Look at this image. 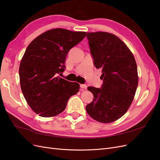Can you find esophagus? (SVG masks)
Instances as JSON below:
<instances>
[{
	"instance_id": "obj_1",
	"label": "esophagus",
	"mask_w": 160,
	"mask_h": 160,
	"mask_svg": "<svg viewBox=\"0 0 160 160\" xmlns=\"http://www.w3.org/2000/svg\"><path fill=\"white\" fill-rule=\"evenodd\" d=\"M80 87H81V89H86L87 88H88V86H87V85H85V84H81V85H80Z\"/></svg>"
}]
</instances>
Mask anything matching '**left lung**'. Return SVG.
Masks as SVG:
<instances>
[{
	"mask_svg": "<svg viewBox=\"0 0 160 160\" xmlns=\"http://www.w3.org/2000/svg\"><path fill=\"white\" fill-rule=\"evenodd\" d=\"M90 52L97 69H101L103 85L101 89L88 87L93 100L86 111L93 119L108 123L127 112L138 85L137 64L132 52L113 34L87 32Z\"/></svg>",
	"mask_w": 160,
	"mask_h": 160,
	"instance_id": "1",
	"label": "left lung"
}]
</instances>
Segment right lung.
<instances>
[{
  "mask_svg": "<svg viewBox=\"0 0 160 160\" xmlns=\"http://www.w3.org/2000/svg\"><path fill=\"white\" fill-rule=\"evenodd\" d=\"M85 32L54 28L42 33L27 48L20 66L21 90L27 103L41 117L63 111L79 84L61 78L69 50L83 39Z\"/></svg>",
  "mask_w": 160,
  "mask_h": 160,
  "instance_id": "add662e5",
  "label": "right lung"
}]
</instances>
